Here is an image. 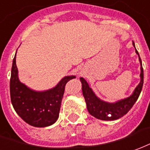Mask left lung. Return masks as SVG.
I'll return each mask as SVG.
<instances>
[{"label":"left lung","instance_id":"obj_1","mask_svg":"<svg viewBox=\"0 0 150 150\" xmlns=\"http://www.w3.org/2000/svg\"><path fill=\"white\" fill-rule=\"evenodd\" d=\"M133 45L135 47L134 43H133ZM136 52L139 56V53L137 50ZM139 61L141 63V74H140L141 81L139 85L137 86L133 93L130 97L123 100H118L116 103H108L100 100L94 94L92 88H89V86L86 80L83 77H81V81L82 83L83 96L86 100L88 112L92 116H93L96 118L104 120V121H113L123 117L131 110V108L133 106V105L139 98L144 83V71H143L142 63L140 58V56Z\"/></svg>","mask_w":150,"mask_h":150}]
</instances>
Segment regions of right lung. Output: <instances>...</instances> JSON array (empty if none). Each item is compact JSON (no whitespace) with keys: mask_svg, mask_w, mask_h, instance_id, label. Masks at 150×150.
Wrapping results in <instances>:
<instances>
[{"mask_svg":"<svg viewBox=\"0 0 150 150\" xmlns=\"http://www.w3.org/2000/svg\"><path fill=\"white\" fill-rule=\"evenodd\" d=\"M17 72L15 55L10 78V98L15 111L32 126L46 127L53 124L59 117L65 85L75 76H65L50 90L36 92L20 82Z\"/></svg>","mask_w":150,"mask_h":150,"instance_id":"1","label":"right lung"}]
</instances>
